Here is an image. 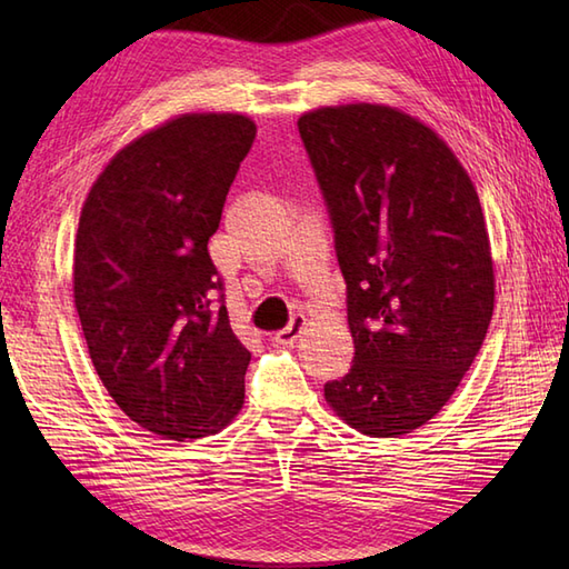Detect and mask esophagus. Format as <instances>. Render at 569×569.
Segmentation results:
<instances>
[{
	"label": "esophagus",
	"mask_w": 569,
	"mask_h": 569,
	"mask_svg": "<svg viewBox=\"0 0 569 569\" xmlns=\"http://www.w3.org/2000/svg\"><path fill=\"white\" fill-rule=\"evenodd\" d=\"M306 325H308L306 316H293L291 322H288V328L273 332V342H278V345H293V342L298 340V337L303 335Z\"/></svg>",
	"instance_id": "esophagus-1"
}]
</instances>
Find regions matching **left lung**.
I'll return each mask as SVG.
<instances>
[{"label": "left lung", "instance_id": "8db88e82", "mask_svg": "<svg viewBox=\"0 0 569 569\" xmlns=\"http://www.w3.org/2000/svg\"><path fill=\"white\" fill-rule=\"evenodd\" d=\"M328 202L355 361L325 383L349 428L398 438L450 401L493 312V259L475 183L418 117L389 104L298 119Z\"/></svg>", "mask_w": 569, "mask_h": 569}]
</instances>
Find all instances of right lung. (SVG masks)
<instances>
[{
    "label": "right lung",
    "mask_w": 569,
    "mask_h": 569,
    "mask_svg": "<svg viewBox=\"0 0 569 569\" xmlns=\"http://www.w3.org/2000/svg\"><path fill=\"white\" fill-rule=\"evenodd\" d=\"M253 137L247 114H178L119 149L82 202L72 298L90 359L166 440L208 438L244 406L251 352L214 306L208 241Z\"/></svg>",
    "instance_id": "1"
}]
</instances>
